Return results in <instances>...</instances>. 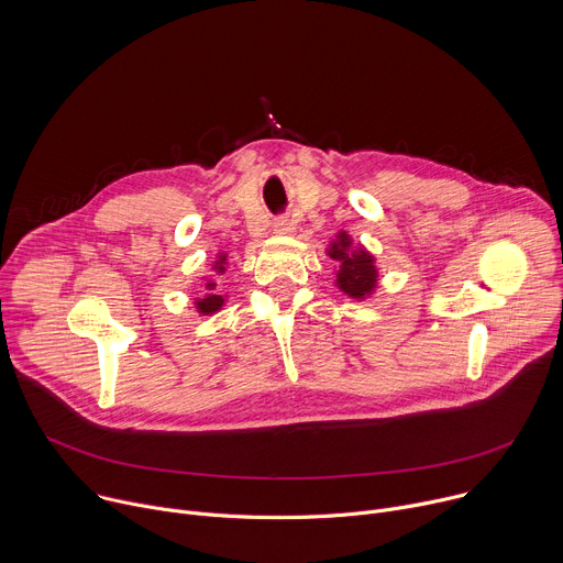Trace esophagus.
Returning a JSON list of instances; mask_svg holds the SVG:
<instances>
[{"label":"esophagus","instance_id":"1","mask_svg":"<svg viewBox=\"0 0 563 563\" xmlns=\"http://www.w3.org/2000/svg\"><path fill=\"white\" fill-rule=\"evenodd\" d=\"M294 229H296L294 222L287 220V218H280V220L274 222V233H276V235H291Z\"/></svg>","mask_w":563,"mask_h":563}]
</instances>
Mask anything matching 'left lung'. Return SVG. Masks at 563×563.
<instances>
[{
	"mask_svg": "<svg viewBox=\"0 0 563 563\" xmlns=\"http://www.w3.org/2000/svg\"><path fill=\"white\" fill-rule=\"evenodd\" d=\"M325 254L336 263L334 285L354 300H365L378 289V267L372 252H367L347 231H339L325 250Z\"/></svg>",
	"mask_w": 563,
	"mask_h": 563,
	"instance_id": "8db88e82",
	"label": "left lung"
}]
</instances>
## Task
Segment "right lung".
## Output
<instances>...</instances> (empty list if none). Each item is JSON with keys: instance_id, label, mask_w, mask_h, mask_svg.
Listing matches in <instances>:
<instances>
[{"instance_id": "add662e5", "label": "right lung", "mask_w": 563, "mask_h": 563, "mask_svg": "<svg viewBox=\"0 0 563 563\" xmlns=\"http://www.w3.org/2000/svg\"><path fill=\"white\" fill-rule=\"evenodd\" d=\"M229 254L227 252H218L216 254V261L211 263V269H213V276H202L200 278V287H205V294L200 298H194V307L200 316H211L216 311H220L227 302V294H220L218 291V283L220 278L229 272Z\"/></svg>"}]
</instances>
